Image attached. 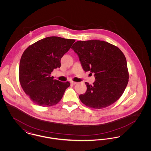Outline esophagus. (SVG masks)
<instances>
[{"instance_id":"esophagus-1","label":"esophagus","mask_w":151,"mask_h":151,"mask_svg":"<svg viewBox=\"0 0 151 151\" xmlns=\"http://www.w3.org/2000/svg\"><path fill=\"white\" fill-rule=\"evenodd\" d=\"M70 83L72 84V85H75L76 84H77V82H75V81H71V82H70Z\"/></svg>"}]
</instances>
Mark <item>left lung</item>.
Instances as JSON below:
<instances>
[{
    "label": "left lung",
    "instance_id": "8db88e82",
    "mask_svg": "<svg viewBox=\"0 0 151 151\" xmlns=\"http://www.w3.org/2000/svg\"><path fill=\"white\" fill-rule=\"evenodd\" d=\"M72 50L78 55L83 70L94 73L93 84L86 82V92L79 96L86 106L103 109L118 100L129 82L126 59L118 47L100 40L79 41Z\"/></svg>",
    "mask_w": 151,
    "mask_h": 151
}]
</instances>
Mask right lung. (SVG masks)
<instances>
[{"label":"right lung","mask_w":151,"mask_h":151,"mask_svg":"<svg viewBox=\"0 0 151 151\" xmlns=\"http://www.w3.org/2000/svg\"><path fill=\"white\" fill-rule=\"evenodd\" d=\"M75 41L48 37L31 45L24 51L19 65V81L24 92L36 105L52 106L62 99L70 86L68 81L54 80L51 73L60 67V59Z\"/></svg>","instance_id":"add662e5"}]
</instances>
